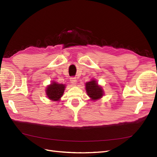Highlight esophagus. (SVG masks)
Here are the masks:
<instances>
[{
	"mask_svg": "<svg viewBox=\"0 0 157 157\" xmlns=\"http://www.w3.org/2000/svg\"><path fill=\"white\" fill-rule=\"evenodd\" d=\"M70 81H71V83L72 84V85L76 86V84H77V79H76V78L72 77V78H70Z\"/></svg>",
	"mask_w": 157,
	"mask_h": 157,
	"instance_id": "esophagus-1",
	"label": "esophagus"
}]
</instances>
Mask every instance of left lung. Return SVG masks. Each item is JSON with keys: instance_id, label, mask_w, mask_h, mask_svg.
<instances>
[{"instance_id": "left-lung-1", "label": "left lung", "mask_w": 157, "mask_h": 157, "mask_svg": "<svg viewBox=\"0 0 157 157\" xmlns=\"http://www.w3.org/2000/svg\"><path fill=\"white\" fill-rule=\"evenodd\" d=\"M86 91L87 95L90 97V100L95 101L104 95V90L101 86L99 85L95 79H91V80L85 84Z\"/></svg>"}]
</instances>
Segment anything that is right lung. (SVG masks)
Here are the masks:
<instances>
[{"instance_id":"add662e5","label":"right lung","mask_w":157,"mask_h":157,"mask_svg":"<svg viewBox=\"0 0 157 157\" xmlns=\"http://www.w3.org/2000/svg\"><path fill=\"white\" fill-rule=\"evenodd\" d=\"M65 89H66L65 84H59L55 81H52V82L47 86L45 94L48 99L53 101L59 102L63 95Z\"/></svg>"}]
</instances>
